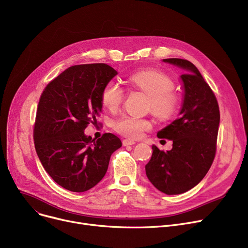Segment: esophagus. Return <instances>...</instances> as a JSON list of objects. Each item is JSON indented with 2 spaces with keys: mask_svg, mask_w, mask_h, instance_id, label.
I'll use <instances>...</instances> for the list:
<instances>
[{
  "mask_svg": "<svg viewBox=\"0 0 248 248\" xmlns=\"http://www.w3.org/2000/svg\"><path fill=\"white\" fill-rule=\"evenodd\" d=\"M136 144V141L131 140H123V145L124 146H133Z\"/></svg>",
  "mask_w": 248,
  "mask_h": 248,
  "instance_id": "1",
  "label": "esophagus"
}]
</instances>
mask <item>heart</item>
<instances>
[{
    "label": "heart",
    "instance_id": "1",
    "mask_svg": "<svg viewBox=\"0 0 248 248\" xmlns=\"http://www.w3.org/2000/svg\"><path fill=\"white\" fill-rule=\"evenodd\" d=\"M128 82L133 87L142 91L151 99V110L160 120L166 121L175 114L178 99L172 93L174 81L165 73L158 70H142L132 74ZM124 99V90L119 82L111 80L106 84L101 93L103 106L110 111L119 109ZM148 120L137 116L124 115L114 123V129L128 139H139L145 131L151 128Z\"/></svg>",
    "mask_w": 248,
    "mask_h": 248
}]
</instances>
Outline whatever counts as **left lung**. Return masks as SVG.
Returning a JSON list of instances; mask_svg holds the SVG:
<instances>
[{
    "label": "left lung",
    "instance_id": "8db88e82",
    "mask_svg": "<svg viewBox=\"0 0 248 248\" xmlns=\"http://www.w3.org/2000/svg\"><path fill=\"white\" fill-rule=\"evenodd\" d=\"M184 70V89L179 117L160 132V139L173 140L170 151L155 145L146 165L151 183L167 195L185 193L199 184L213 163L220 123L217 99L193 63L180 58L163 59Z\"/></svg>",
    "mask_w": 248,
    "mask_h": 248
}]
</instances>
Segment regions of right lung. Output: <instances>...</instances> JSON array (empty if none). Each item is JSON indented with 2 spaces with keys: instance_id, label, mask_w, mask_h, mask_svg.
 <instances>
[{
  "instance_id": "add662e5",
  "label": "right lung",
  "mask_w": 248,
  "mask_h": 248,
  "mask_svg": "<svg viewBox=\"0 0 248 248\" xmlns=\"http://www.w3.org/2000/svg\"><path fill=\"white\" fill-rule=\"evenodd\" d=\"M117 74L104 63L74 65L48 83L39 100L35 149L45 171L58 185L85 192L106 175L110 155L122 147L108 133L98 140L84 134L102 110L103 87Z\"/></svg>"
}]
</instances>
